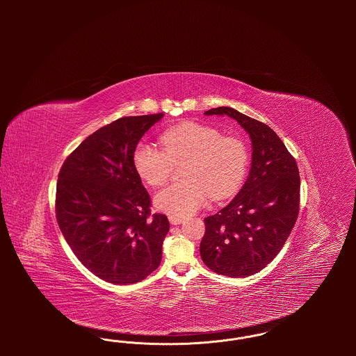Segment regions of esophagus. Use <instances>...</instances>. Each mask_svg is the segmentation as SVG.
Segmentation results:
<instances>
[{"instance_id":"34e87169","label":"esophagus","mask_w":356,"mask_h":356,"mask_svg":"<svg viewBox=\"0 0 356 356\" xmlns=\"http://www.w3.org/2000/svg\"><path fill=\"white\" fill-rule=\"evenodd\" d=\"M184 221V218H179V216H170V222L172 225H179Z\"/></svg>"}]
</instances>
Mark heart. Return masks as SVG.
Returning <instances> with one entry per match:
<instances>
[{"instance_id":"heart-1","label":"heart","mask_w":356,"mask_h":356,"mask_svg":"<svg viewBox=\"0 0 356 356\" xmlns=\"http://www.w3.org/2000/svg\"><path fill=\"white\" fill-rule=\"evenodd\" d=\"M163 149L141 143L134 154L138 176L149 186H163L173 165L186 163V183L161 189L156 197L157 209L170 216L186 218L200 209L209 196L222 200L232 196L243 184L250 152L247 144L234 136L199 122H184L167 129L161 137Z\"/></svg>"}]
</instances>
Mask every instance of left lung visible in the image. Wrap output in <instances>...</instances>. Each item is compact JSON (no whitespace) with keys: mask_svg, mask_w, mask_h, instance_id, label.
Returning <instances> with one entry per match:
<instances>
[{"mask_svg":"<svg viewBox=\"0 0 356 356\" xmlns=\"http://www.w3.org/2000/svg\"><path fill=\"white\" fill-rule=\"evenodd\" d=\"M205 115H227L248 132L252 165L236 197L204 219L200 254L204 264L219 275L247 277L271 263L296 222L299 170L280 137L264 122L228 106L209 109Z\"/></svg>","mask_w":356,"mask_h":356,"instance_id":"left-lung-1","label":"left lung"}]
</instances>
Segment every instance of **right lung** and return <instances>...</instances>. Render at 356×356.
I'll return each mask as SVG.
<instances>
[{"label": "right lung", "instance_id": "obj_1", "mask_svg": "<svg viewBox=\"0 0 356 356\" xmlns=\"http://www.w3.org/2000/svg\"><path fill=\"white\" fill-rule=\"evenodd\" d=\"M163 116H128L102 127L69 154L58 173V227L83 266L112 284L141 282L161 261L170 221L151 213L134 154Z\"/></svg>", "mask_w": 356, "mask_h": 356}]
</instances>
